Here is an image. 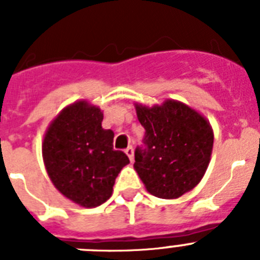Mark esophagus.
I'll return each mask as SVG.
<instances>
[{
    "instance_id": "obj_1",
    "label": "esophagus",
    "mask_w": 260,
    "mask_h": 260,
    "mask_svg": "<svg viewBox=\"0 0 260 260\" xmlns=\"http://www.w3.org/2000/svg\"><path fill=\"white\" fill-rule=\"evenodd\" d=\"M125 153L128 156V158H130V161H132V162L134 161V148H133L132 146L127 147V148H126Z\"/></svg>"
}]
</instances>
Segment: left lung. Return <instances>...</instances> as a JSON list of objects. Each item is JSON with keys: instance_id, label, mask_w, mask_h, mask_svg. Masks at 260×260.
<instances>
[{"instance_id": "8db88e82", "label": "left lung", "mask_w": 260, "mask_h": 260, "mask_svg": "<svg viewBox=\"0 0 260 260\" xmlns=\"http://www.w3.org/2000/svg\"><path fill=\"white\" fill-rule=\"evenodd\" d=\"M146 130L135 150L134 169L147 191L176 199L201 182L210 164L213 132L210 122L186 104L165 100L152 108L135 104Z\"/></svg>"}]
</instances>
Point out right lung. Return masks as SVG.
I'll list each match as a JSON object with an SVG mask.
<instances>
[{"mask_svg":"<svg viewBox=\"0 0 260 260\" xmlns=\"http://www.w3.org/2000/svg\"><path fill=\"white\" fill-rule=\"evenodd\" d=\"M103 112L87 102L69 105L53 119L43 142V158L56 189L82 207L110 198L116 177L130 162L113 148L114 133L102 127Z\"/></svg>","mask_w":260,"mask_h":260,"instance_id":"obj_1","label":"right lung"}]
</instances>
